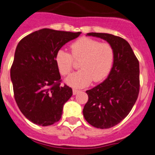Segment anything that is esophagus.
<instances>
[{
    "label": "esophagus",
    "mask_w": 155,
    "mask_h": 155,
    "mask_svg": "<svg viewBox=\"0 0 155 155\" xmlns=\"http://www.w3.org/2000/svg\"><path fill=\"white\" fill-rule=\"evenodd\" d=\"M79 92H80V91H78V90H75V89L72 90V94H73V95H75V94L79 93Z\"/></svg>",
    "instance_id": "34e87169"
}]
</instances>
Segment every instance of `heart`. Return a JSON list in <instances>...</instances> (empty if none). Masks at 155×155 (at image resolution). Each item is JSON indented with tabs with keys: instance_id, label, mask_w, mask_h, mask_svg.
Wrapping results in <instances>:
<instances>
[{
	"instance_id": "obj_1",
	"label": "heart",
	"mask_w": 155,
	"mask_h": 155,
	"mask_svg": "<svg viewBox=\"0 0 155 155\" xmlns=\"http://www.w3.org/2000/svg\"><path fill=\"white\" fill-rule=\"evenodd\" d=\"M71 55L60 49L55 55V63L61 75L65 76L72 70L73 60L78 61L80 71L66 78L65 83L74 88L85 87L94 80L100 82L109 75L114 62V50L108 43L90 38H81L70 45Z\"/></svg>"
}]
</instances>
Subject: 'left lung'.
Returning <instances> with one entry per match:
<instances>
[{
  "instance_id": "1",
  "label": "left lung",
  "mask_w": 155,
  "mask_h": 155,
  "mask_svg": "<svg viewBox=\"0 0 155 155\" xmlns=\"http://www.w3.org/2000/svg\"><path fill=\"white\" fill-rule=\"evenodd\" d=\"M100 38L114 50V62L108 77L86 91L88 101L84 106V118L97 128H110L127 117L140 91V64L128 41L106 33H88Z\"/></svg>"
}]
</instances>
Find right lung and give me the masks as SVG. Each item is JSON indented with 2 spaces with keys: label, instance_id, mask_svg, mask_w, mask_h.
Listing matches in <instances>:
<instances>
[{
  "label": "right lung",
  "instance_id": "right-lung-1",
  "mask_svg": "<svg viewBox=\"0 0 155 155\" xmlns=\"http://www.w3.org/2000/svg\"><path fill=\"white\" fill-rule=\"evenodd\" d=\"M80 34L44 28L18 43L10 71L14 97L22 114L34 124L49 126L61 117L72 90L60 86L61 75L54 58L64 45Z\"/></svg>",
  "mask_w": 155,
  "mask_h": 155
}]
</instances>
